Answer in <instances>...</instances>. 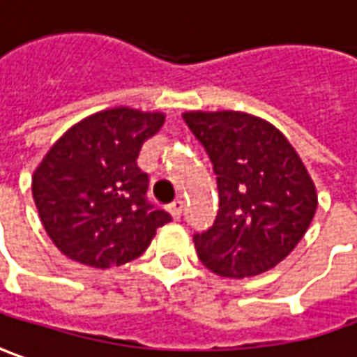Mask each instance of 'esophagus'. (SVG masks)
Instances as JSON below:
<instances>
[{
  "mask_svg": "<svg viewBox=\"0 0 357 357\" xmlns=\"http://www.w3.org/2000/svg\"><path fill=\"white\" fill-rule=\"evenodd\" d=\"M167 211L172 213V217L174 219H179L181 217V213H183V202L181 199H178V202H174L169 207H167Z\"/></svg>",
  "mask_w": 357,
  "mask_h": 357,
  "instance_id": "esophagus-1",
  "label": "esophagus"
}]
</instances>
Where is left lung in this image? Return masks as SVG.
I'll return each mask as SVG.
<instances>
[{
  "mask_svg": "<svg viewBox=\"0 0 357 357\" xmlns=\"http://www.w3.org/2000/svg\"><path fill=\"white\" fill-rule=\"evenodd\" d=\"M217 176L213 225L193 235L197 257L219 277L271 271L310 227L316 188L290 142L266 120L235 112H185Z\"/></svg>",
  "mask_w": 357,
  "mask_h": 357,
  "instance_id": "8db88e82",
  "label": "left lung"
}]
</instances>
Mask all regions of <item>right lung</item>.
<instances>
[{"label":"right lung","instance_id":"right-lung-1","mask_svg":"<svg viewBox=\"0 0 357 357\" xmlns=\"http://www.w3.org/2000/svg\"><path fill=\"white\" fill-rule=\"evenodd\" d=\"M162 112L110 108L68 128L33 174V199L47 235L68 259L120 266L148 249L172 215L148 202L136 160L164 124Z\"/></svg>","mask_w":357,"mask_h":357}]
</instances>
